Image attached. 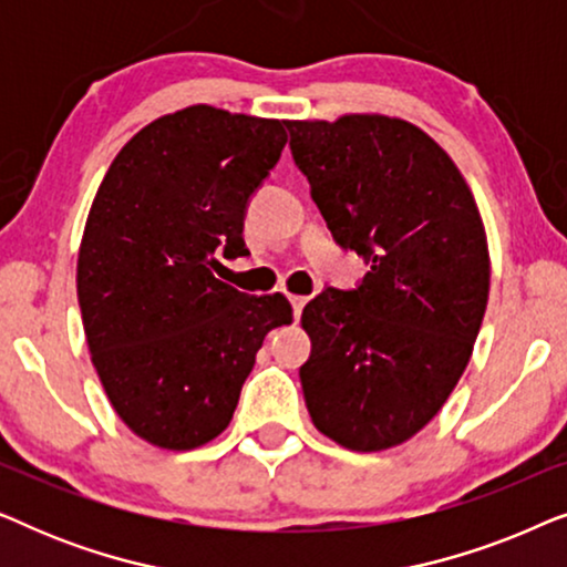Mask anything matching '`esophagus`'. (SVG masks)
Masks as SVG:
<instances>
[{
  "mask_svg": "<svg viewBox=\"0 0 567 567\" xmlns=\"http://www.w3.org/2000/svg\"><path fill=\"white\" fill-rule=\"evenodd\" d=\"M305 305H307V297H291L293 317H297V320H299V315H301V309H305Z\"/></svg>",
  "mask_w": 567,
  "mask_h": 567,
  "instance_id": "obj_1",
  "label": "esophagus"
}]
</instances>
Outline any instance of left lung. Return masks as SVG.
I'll list each match as a JSON object with an SVG mask.
<instances>
[{
  "label": "left lung",
  "instance_id": "8db88e82",
  "mask_svg": "<svg viewBox=\"0 0 567 567\" xmlns=\"http://www.w3.org/2000/svg\"><path fill=\"white\" fill-rule=\"evenodd\" d=\"M286 128L336 243L369 262L355 289H324L301 312L307 410L336 444L382 452L413 439L467 369L491 291L483 219L413 123L353 113Z\"/></svg>",
  "mask_w": 567,
  "mask_h": 567
}]
</instances>
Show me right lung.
<instances>
[{
  "label": "right lung",
  "instance_id": "obj_1",
  "mask_svg": "<svg viewBox=\"0 0 567 567\" xmlns=\"http://www.w3.org/2000/svg\"><path fill=\"white\" fill-rule=\"evenodd\" d=\"M284 121L190 105L144 126L92 200L76 260L84 336L111 405L159 449L227 429L262 338L291 322L284 293L212 274L247 255L250 196L281 157Z\"/></svg>",
  "mask_w": 567,
  "mask_h": 567
}]
</instances>
